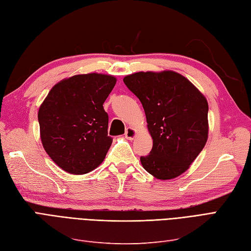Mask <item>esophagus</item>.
<instances>
[{
    "mask_svg": "<svg viewBox=\"0 0 251 251\" xmlns=\"http://www.w3.org/2000/svg\"><path fill=\"white\" fill-rule=\"evenodd\" d=\"M136 134H137V131L130 126V127H127V129H126L125 135H126V137L127 139H131L132 140V139H134V138L136 137Z\"/></svg>",
    "mask_w": 251,
    "mask_h": 251,
    "instance_id": "obj_1",
    "label": "esophagus"
}]
</instances>
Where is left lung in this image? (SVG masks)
I'll list each match as a JSON object with an SVG mask.
<instances>
[{
    "label": "left lung",
    "instance_id": "8db88e82",
    "mask_svg": "<svg viewBox=\"0 0 251 251\" xmlns=\"http://www.w3.org/2000/svg\"><path fill=\"white\" fill-rule=\"evenodd\" d=\"M124 82L142 102L153 147L140 156L143 167L160 180L176 178L203 149L209 134V105L199 89L180 73L136 72Z\"/></svg>",
    "mask_w": 251,
    "mask_h": 251
}]
</instances>
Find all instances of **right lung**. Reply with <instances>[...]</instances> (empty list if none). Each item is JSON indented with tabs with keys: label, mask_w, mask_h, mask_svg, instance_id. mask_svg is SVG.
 <instances>
[{
	"label": "right lung",
	"mask_w": 251,
	"mask_h": 251,
	"mask_svg": "<svg viewBox=\"0 0 251 251\" xmlns=\"http://www.w3.org/2000/svg\"><path fill=\"white\" fill-rule=\"evenodd\" d=\"M115 76L77 75L54 85L39 107L41 143L59 168L84 175L104 161L113 138L107 135L108 115L103 103Z\"/></svg>",
	"instance_id": "add662e5"
}]
</instances>
